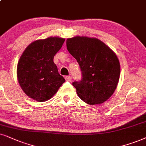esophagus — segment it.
I'll list each match as a JSON object with an SVG mask.
<instances>
[{"mask_svg": "<svg viewBox=\"0 0 146 146\" xmlns=\"http://www.w3.org/2000/svg\"><path fill=\"white\" fill-rule=\"evenodd\" d=\"M65 79H66V81H67V82H71L72 78H71V76H66L65 77Z\"/></svg>", "mask_w": 146, "mask_h": 146, "instance_id": "34e87169", "label": "esophagus"}]
</instances>
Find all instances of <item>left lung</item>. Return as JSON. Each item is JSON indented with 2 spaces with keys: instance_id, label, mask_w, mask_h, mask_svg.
<instances>
[{
  "instance_id": "8db88e82",
  "label": "left lung",
  "mask_w": 146,
  "mask_h": 146,
  "mask_svg": "<svg viewBox=\"0 0 146 146\" xmlns=\"http://www.w3.org/2000/svg\"><path fill=\"white\" fill-rule=\"evenodd\" d=\"M67 48L82 72V80L73 83L79 97L90 105L106 102L119 80L121 67L115 53L101 40L86 36L68 38Z\"/></svg>"
}]
</instances>
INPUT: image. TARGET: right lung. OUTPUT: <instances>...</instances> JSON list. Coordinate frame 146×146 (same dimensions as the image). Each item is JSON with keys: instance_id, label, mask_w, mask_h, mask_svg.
Instances as JSON below:
<instances>
[{"instance_id": "right-lung-1", "label": "right lung", "mask_w": 146, "mask_h": 146, "mask_svg": "<svg viewBox=\"0 0 146 146\" xmlns=\"http://www.w3.org/2000/svg\"><path fill=\"white\" fill-rule=\"evenodd\" d=\"M64 40L59 37L37 40L20 57L17 67L18 82L30 98L38 102L48 100L65 82L53 61Z\"/></svg>"}]
</instances>
